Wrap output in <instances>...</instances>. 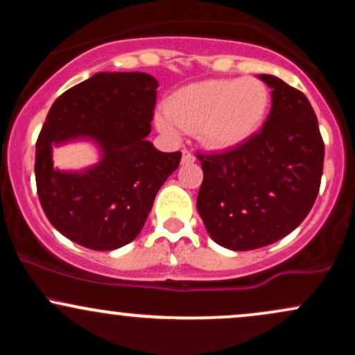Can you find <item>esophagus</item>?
<instances>
[{"mask_svg": "<svg viewBox=\"0 0 355 355\" xmlns=\"http://www.w3.org/2000/svg\"><path fill=\"white\" fill-rule=\"evenodd\" d=\"M182 162L183 164H193L195 162V155L190 152V150H182Z\"/></svg>", "mask_w": 355, "mask_h": 355, "instance_id": "esophagus-1", "label": "esophagus"}]
</instances>
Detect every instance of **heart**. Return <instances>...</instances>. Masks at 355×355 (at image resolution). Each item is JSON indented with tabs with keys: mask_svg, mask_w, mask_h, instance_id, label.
<instances>
[{
	"mask_svg": "<svg viewBox=\"0 0 355 355\" xmlns=\"http://www.w3.org/2000/svg\"><path fill=\"white\" fill-rule=\"evenodd\" d=\"M270 107V89L262 80H207L175 92L158 113L157 123L172 138L182 130L195 132L202 145L227 150L257 135Z\"/></svg>",
	"mask_w": 355,
	"mask_h": 355,
	"instance_id": "1",
	"label": "heart"
}]
</instances>
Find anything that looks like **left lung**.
<instances>
[{"mask_svg":"<svg viewBox=\"0 0 355 355\" xmlns=\"http://www.w3.org/2000/svg\"><path fill=\"white\" fill-rule=\"evenodd\" d=\"M266 123L245 144L197 155L203 182L197 210L207 232L230 250L270 245L297 229L320 189L324 140L313 108L299 89L272 75Z\"/></svg>","mask_w":355,"mask_h":355,"instance_id":"8db88e82","label":"left lung"}]
</instances>
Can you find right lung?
I'll return each instance as SVG.
<instances>
[{
	"label": "right lung",
	"mask_w": 355,
	"mask_h": 355,
	"mask_svg": "<svg viewBox=\"0 0 355 355\" xmlns=\"http://www.w3.org/2000/svg\"><path fill=\"white\" fill-rule=\"evenodd\" d=\"M158 81L146 73H96L56 98L35 155L40 203L56 230L92 250H115L144 229L155 195L180 165L158 152L152 132ZM87 137L102 158L83 173L55 169V144Z\"/></svg>",
	"instance_id": "1"
}]
</instances>
